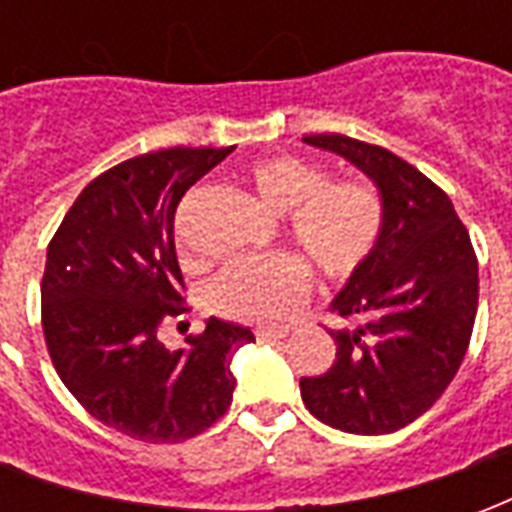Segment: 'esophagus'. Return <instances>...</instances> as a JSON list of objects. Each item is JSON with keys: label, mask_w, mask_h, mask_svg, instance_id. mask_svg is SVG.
Masks as SVG:
<instances>
[{"label": "esophagus", "mask_w": 512, "mask_h": 512, "mask_svg": "<svg viewBox=\"0 0 512 512\" xmlns=\"http://www.w3.org/2000/svg\"><path fill=\"white\" fill-rule=\"evenodd\" d=\"M255 337L260 343H277L282 337H288V329H257Z\"/></svg>", "instance_id": "34e87169"}]
</instances>
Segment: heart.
Here are the masks:
<instances>
[{
	"label": "heart",
	"instance_id": "heart-1",
	"mask_svg": "<svg viewBox=\"0 0 512 512\" xmlns=\"http://www.w3.org/2000/svg\"><path fill=\"white\" fill-rule=\"evenodd\" d=\"M249 183L274 211L301 255L326 282H345L373 255L384 227V208L373 189L354 180L332 183L307 158L268 156L249 169ZM310 293L307 268L290 255L233 260L213 277L208 304L230 321L274 326Z\"/></svg>",
	"mask_w": 512,
	"mask_h": 512
}]
</instances>
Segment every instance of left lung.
<instances>
[{
	"label": "left lung",
	"instance_id": "left-lung-1",
	"mask_svg": "<svg viewBox=\"0 0 512 512\" xmlns=\"http://www.w3.org/2000/svg\"><path fill=\"white\" fill-rule=\"evenodd\" d=\"M376 180L384 227L373 255L348 279L329 329L337 359L301 378L312 417L345 433L378 436L425 414L458 373L477 315V255L452 200L386 147L343 134H310Z\"/></svg>",
	"mask_w": 512,
	"mask_h": 512
}]
</instances>
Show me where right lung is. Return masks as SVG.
<instances>
[{"label": "right lung", "instance_id": "obj_1", "mask_svg": "<svg viewBox=\"0 0 512 512\" xmlns=\"http://www.w3.org/2000/svg\"><path fill=\"white\" fill-rule=\"evenodd\" d=\"M227 153L169 147L128 158L84 186L49 241L40 315L51 365L95 419L147 444L186 441L224 417L230 356L255 340L219 318L178 351L158 337L191 312L175 255L178 202Z\"/></svg>", "mask_w": 512, "mask_h": 512}]
</instances>
